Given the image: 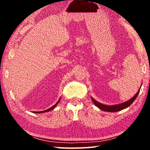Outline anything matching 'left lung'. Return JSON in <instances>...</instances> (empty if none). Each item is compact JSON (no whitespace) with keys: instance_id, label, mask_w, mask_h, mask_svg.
Instances as JSON below:
<instances>
[{"instance_id":"left-lung-1","label":"left lung","mask_w":150,"mask_h":150,"mask_svg":"<svg viewBox=\"0 0 150 150\" xmlns=\"http://www.w3.org/2000/svg\"><path fill=\"white\" fill-rule=\"evenodd\" d=\"M139 90H140V88H139V91H138V93H137L136 95L133 96L132 98H130V100L126 101V102L124 103L119 104V105H112V106H108V105H103V104L97 102V101L95 100V99H93V98H92V100H93V102L94 103V104H95V105L96 106H97L98 108H99L100 110L106 111V112H117V111H120V110H123V109L128 107L129 106L131 105L132 103L135 100L136 97L138 96V94L139 93Z\"/></svg>"}]
</instances>
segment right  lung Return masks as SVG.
Segmentation results:
<instances>
[{
    "mask_svg": "<svg viewBox=\"0 0 150 150\" xmlns=\"http://www.w3.org/2000/svg\"><path fill=\"white\" fill-rule=\"evenodd\" d=\"M59 100H60V98H59V100L57 101V103L55 104V105H54L52 106V107H51V108H48V109H47V110H43V111H40V112H34V113H42V112H48V111H50L51 110H52V109H54L55 106H56V105H57L58 103H59Z\"/></svg>",
    "mask_w": 150,
    "mask_h": 150,
    "instance_id": "right-lung-1",
    "label": "right lung"
}]
</instances>
